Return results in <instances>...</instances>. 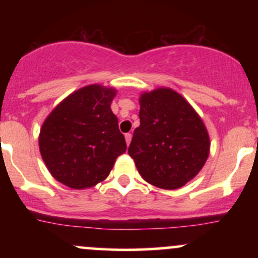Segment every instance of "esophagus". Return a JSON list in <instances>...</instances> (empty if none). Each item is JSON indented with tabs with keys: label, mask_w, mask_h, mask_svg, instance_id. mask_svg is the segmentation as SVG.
<instances>
[{
	"label": "esophagus",
	"mask_w": 258,
	"mask_h": 258,
	"mask_svg": "<svg viewBox=\"0 0 258 258\" xmlns=\"http://www.w3.org/2000/svg\"><path fill=\"white\" fill-rule=\"evenodd\" d=\"M125 139H126V144H127V146H130V143H131V139H132L131 133H126Z\"/></svg>",
	"instance_id": "obj_1"
}]
</instances>
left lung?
Masks as SVG:
<instances>
[{
	"label": "left lung",
	"instance_id": "left-lung-1",
	"mask_svg": "<svg viewBox=\"0 0 258 258\" xmlns=\"http://www.w3.org/2000/svg\"><path fill=\"white\" fill-rule=\"evenodd\" d=\"M141 125L128 154L142 178L161 189H178L193 179L210 154V137L193 106L171 88L141 94Z\"/></svg>",
	"mask_w": 258,
	"mask_h": 258
}]
</instances>
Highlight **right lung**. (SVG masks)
I'll return each mask as SVG.
<instances>
[{
  "label": "right lung",
  "instance_id": "obj_1",
  "mask_svg": "<svg viewBox=\"0 0 258 258\" xmlns=\"http://www.w3.org/2000/svg\"><path fill=\"white\" fill-rule=\"evenodd\" d=\"M116 90L90 85L68 96L44 120L38 137L44 164L72 189L98 184L126 152L125 137L110 105Z\"/></svg>",
  "mask_w": 258,
  "mask_h": 258
}]
</instances>
